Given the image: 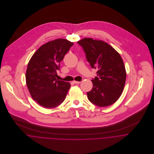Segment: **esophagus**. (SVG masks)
Segmentation results:
<instances>
[{
    "instance_id": "esophagus-1",
    "label": "esophagus",
    "mask_w": 154,
    "mask_h": 154,
    "mask_svg": "<svg viewBox=\"0 0 154 154\" xmlns=\"http://www.w3.org/2000/svg\"><path fill=\"white\" fill-rule=\"evenodd\" d=\"M81 82V81H73V83H75V84H80Z\"/></svg>"
}]
</instances>
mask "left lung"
<instances>
[{
	"instance_id": "obj_1",
	"label": "left lung",
	"mask_w": 154,
	"mask_h": 154,
	"mask_svg": "<svg viewBox=\"0 0 154 154\" xmlns=\"http://www.w3.org/2000/svg\"><path fill=\"white\" fill-rule=\"evenodd\" d=\"M92 68L97 69V76L92 79L93 87L87 92L88 100L99 107L114 103L123 91L126 72L119 53L101 40L85 38L79 42Z\"/></svg>"
}]
</instances>
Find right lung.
Instances as JSON below:
<instances>
[{
  "mask_svg": "<svg viewBox=\"0 0 154 154\" xmlns=\"http://www.w3.org/2000/svg\"><path fill=\"white\" fill-rule=\"evenodd\" d=\"M73 45L62 38L49 42L34 53L28 64L27 87L33 100L45 108L56 107L66 98L70 84L56 79L57 70Z\"/></svg>",
  "mask_w": 154,
  "mask_h": 154,
  "instance_id": "right-lung-1",
  "label": "right lung"
}]
</instances>
